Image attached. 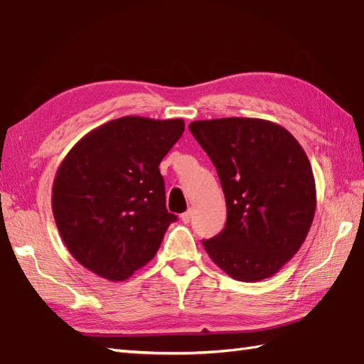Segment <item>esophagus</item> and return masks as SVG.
I'll return each instance as SVG.
<instances>
[{
  "label": "esophagus",
  "mask_w": 364,
  "mask_h": 364,
  "mask_svg": "<svg viewBox=\"0 0 364 364\" xmlns=\"http://www.w3.org/2000/svg\"><path fill=\"white\" fill-rule=\"evenodd\" d=\"M193 215H195V210L190 208V210H187V212H185V213H182V215H181V220H182L185 224H187V223H190V221H191Z\"/></svg>",
  "instance_id": "obj_1"
}]
</instances>
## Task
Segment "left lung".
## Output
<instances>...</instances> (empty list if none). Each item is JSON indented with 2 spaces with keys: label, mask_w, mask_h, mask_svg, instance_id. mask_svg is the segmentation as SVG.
<instances>
[{
  "label": "left lung",
  "mask_w": 364,
  "mask_h": 364,
  "mask_svg": "<svg viewBox=\"0 0 364 364\" xmlns=\"http://www.w3.org/2000/svg\"><path fill=\"white\" fill-rule=\"evenodd\" d=\"M188 127L213 161L228 207L223 232L203 241L208 257L240 282L274 276L304 245L316 210L305 151L268 119H199Z\"/></svg>",
  "instance_id": "left-lung-1"
}]
</instances>
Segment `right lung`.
Here are the masks:
<instances>
[{"label": "right lung", "instance_id": "right-lung-1", "mask_svg": "<svg viewBox=\"0 0 364 364\" xmlns=\"http://www.w3.org/2000/svg\"><path fill=\"white\" fill-rule=\"evenodd\" d=\"M182 118L127 115L84 135L55 173L51 207L70 254L110 282L151 262L176 215L159 165L183 134Z\"/></svg>", "mask_w": 364, "mask_h": 364}]
</instances>
